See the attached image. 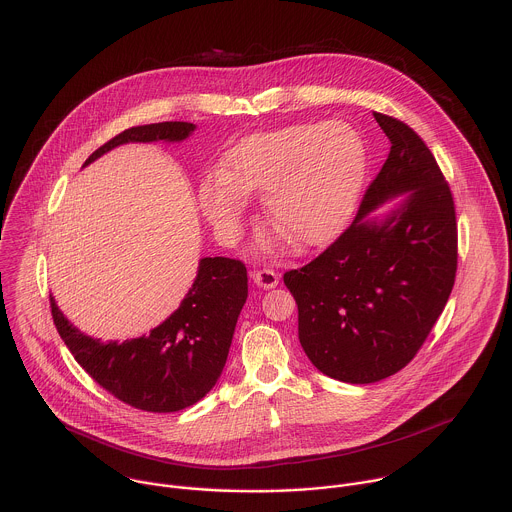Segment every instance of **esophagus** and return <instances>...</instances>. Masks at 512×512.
<instances>
[{"label": "esophagus", "instance_id": "34e87169", "mask_svg": "<svg viewBox=\"0 0 512 512\" xmlns=\"http://www.w3.org/2000/svg\"><path fill=\"white\" fill-rule=\"evenodd\" d=\"M250 276H252L254 284H256L258 288H264V290H272V288H276V286H278V282H280L278 274H276L274 270H270V268L254 270Z\"/></svg>", "mask_w": 512, "mask_h": 512}]
</instances>
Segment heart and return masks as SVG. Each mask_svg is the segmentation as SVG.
I'll return each instance as SVG.
<instances>
[{
	"label": "heart",
	"mask_w": 512,
	"mask_h": 512,
	"mask_svg": "<svg viewBox=\"0 0 512 512\" xmlns=\"http://www.w3.org/2000/svg\"><path fill=\"white\" fill-rule=\"evenodd\" d=\"M365 169V144L353 126L295 124L230 147L222 171L201 183L199 203L220 238H234L248 195L266 191L268 220L295 244L319 246L351 217Z\"/></svg>",
	"instance_id": "1"
}]
</instances>
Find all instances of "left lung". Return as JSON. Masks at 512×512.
I'll return each instance as SVG.
<instances>
[{"label":"left lung","mask_w":512,"mask_h":512,"mask_svg":"<svg viewBox=\"0 0 512 512\" xmlns=\"http://www.w3.org/2000/svg\"><path fill=\"white\" fill-rule=\"evenodd\" d=\"M374 118L390 153L353 224L315 260L284 274L305 355L351 384L388 378L416 357L457 272L455 205L436 157L404 122ZM400 194L390 216L367 217Z\"/></svg>","instance_id":"left-lung-1"}]
</instances>
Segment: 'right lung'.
Returning a JSON list of instances; mask_svg holds the SVG:
<instances>
[{"mask_svg": "<svg viewBox=\"0 0 512 512\" xmlns=\"http://www.w3.org/2000/svg\"><path fill=\"white\" fill-rule=\"evenodd\" d=\"M193 130L189 122L136 126L98 147L84 165L122 144L181 142ZM246 297V266L215 256L199 262L179 309L144 337L102 343L73 327L53 297L51 313L76 363L104 390L138 410L165 414L193 406L217 384Z\"/></svg>", "mask_w": 512, "mask_h": 512, "instance_id": "obj_1", "label": "right lung"}]
</instances>
